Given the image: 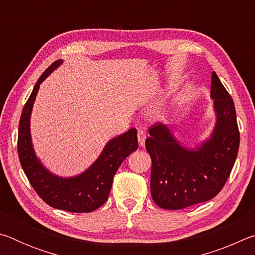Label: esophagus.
I'll list each match as a JSON object with an SVG mask.
<instances>
[{
  "label": "esophagus",
  "mask_w": 255,
  "mask_h": 255,
  "mask_svg": "<svg viewBox=\"0 0 255 255\" xmlns=\"http://www.w3.org/2000/svg\"><path fill=\"white\" fill-rule=\"evenodd\" d=\"M137 138H138V144H139L140 147H144V146H145V140H146V133H145V131L144 130H138Z\"/></svg>",
  "instance_id": "34e87169"
}]
</instances>
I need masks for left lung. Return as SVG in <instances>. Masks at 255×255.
<instances>
[{"mask_svg":"<svg viewBox=\"0 0 255 255\" xmlns=\"http://www.w3.org/2000/svg\"><path fill=\"white\" fill-rule=\"evenodd\" d=\"M210 98L214 128L195 147L181 143L173 126L158 123L149 129L145 146L152 157L150 193L163 209L178 210L213 199L234 166L240 146L235 106L215 72Z\"/></svg>","mask_w":255,"mask_h":255,"instance_id":"left-lung-1","label":"left lung"}]
</instances>
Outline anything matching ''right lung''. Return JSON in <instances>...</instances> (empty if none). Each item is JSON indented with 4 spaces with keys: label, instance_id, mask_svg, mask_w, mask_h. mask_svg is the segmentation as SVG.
<instances>
[{
    "label": "right lung",
    "instance_id": "obj_1",
    "mask_svg": "<svg viewBox=\"0 0 255 255\" xmlns=\"http://www.w3.org/2000/svg\"><path fill=\"white\" fill-rule=\"evenodd\" d=\"M62 64L63 59L56 60L47 68L25 103L19 123V159L30 184L46 204L71 213H91L107 201L120 164L138 148L137 130L130 128L110 139L96 161L80 174L60 176L47 169L34 152L30 119L40 84Z\"/></svg>",
    "mask_w": 255,
    "mask_h": 255
}]
</instances>
